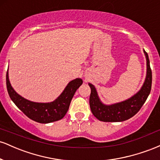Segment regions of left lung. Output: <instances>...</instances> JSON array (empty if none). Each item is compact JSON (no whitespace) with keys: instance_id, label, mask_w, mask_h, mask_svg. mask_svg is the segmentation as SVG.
I'll use <instances>...</instances> for the list:
<instances>
[{"instance_id":"8db88e82","label":"left lung","mask_w":160,"mask_h":160,"mask_svg":"<svg viewBox=\"0 0 160 160\" xmlns=\"http://www.w3.org/2000/svg\"><path fill=\"white\" fill-rule=\"evenodd\" d=\"M147 59V76L141 90L132 98L112 105H105L101 102L94 86L89 83L91 93L89 105L92 114L103 122H122L132 117L140 111L149 95L152 86V71L148 53L144 50Z\"/></svg>"}]
</instances>
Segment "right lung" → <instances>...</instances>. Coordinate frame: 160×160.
<instances>
[{
    "label": "right lung",
    "mask_w": 160,
    "mask_h": 160,
    "mask_svg": "<svg viewBox=\"0 0 160 160\" xmlns=\"http://www.w3.org/2000/svg\"><path fill=\"white\" fill-rule=\"evenodd\" d=\"M8 94L14 104L31 120L40 123H49L59 120L65 117L77 89L82 85V80L77 78L68 84L63 92L50 103H37L22 98L12 89L9 80L8 71L6 76Z\"/></svg>",
    "instance_id": "add662e5"
}]
</instances>
